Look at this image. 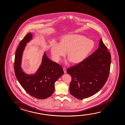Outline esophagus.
Listing matches in <instances>:
<instances>
[{"label": "esophagus", "instance_id": "1", "mask_svg": "<svg viewBox=\"0 0 125 125\" xmlns=\"http://www.w3.org/2000/svg\"><path fill=\"white\" fill-rule=\"evenodd\" d=\"M63 70L64 73H67V70H66V68L65 67H63Z\"/></svg>", "mask_w": 125, "mask_h": 125}]
</instances>
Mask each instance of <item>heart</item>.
<instances>
[{
	"label": "heart",
	"instance_id": "1",
	"mask_svg": "<svg viewBox=\"0 0 125 125\" xmlns=\"http://www.w3.org/2000/svg\"><path fill=\"white\" fill-rule=\"evenodd\" d=\"M94 44L92 40L76 34L68 35L62 38L60 44L52 45L51 52L53 59L59 62L67 52V58L73 63H79L87 57L94 49Z\"/></svg>",
	"mask_w": 125,
	"mask_h": 125
}]
</instances>
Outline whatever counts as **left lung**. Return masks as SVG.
<instances>
[{"instance_id":"left-lung-1","label":"left lung","mask_w":125,"mask_h":125,"mask_svg":"<svg viewBox=\"0 0 125 125\" xmlns=\"http://www.w3.org/2000/svg\"><path fill=\"white\" fill-rule=\"evenodd\" d=\"M111 55L101 39L99 48L83 62L68 68L71 76V94L78 99L88 98L99 92L108 78Z\"/></svg>"}]
</instances>
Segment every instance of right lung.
<instances>
[{"instance_id":"right-lung-1","label":"right lung","mask_w":125,"mask_h":125,"mask_svg":"<svg viewBox=\"0 0 125 125\" xmlns=\"http://www.w3.org/2000/svg\"><path fill=\"white\" fill-rule=\"evenodd\" d=\"M32 38L31 33H28L17 49L14 62L15 74L21 85L28 94L36 98L44 99L53 93L54 83L63 75V69L59 64L50 60L45 53L41 65L35 74L29 75L24 72L21 66L22 53L26 43Z\"/></svg>"}]
</instances>
